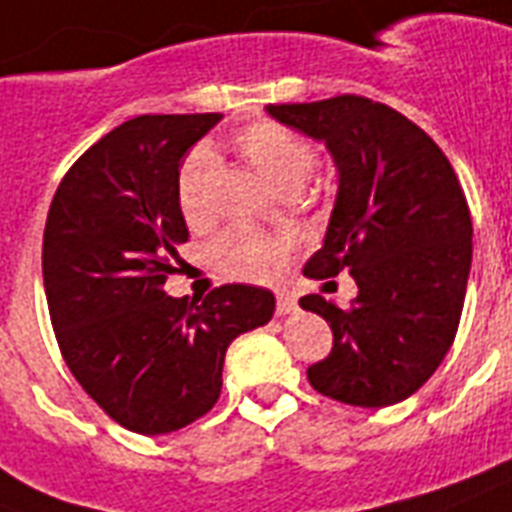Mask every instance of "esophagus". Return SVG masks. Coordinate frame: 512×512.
<instances>
[{"label":"esophagus","mask_w":512,"mask_h":512,"mask_svg":"<svg viewBox=\"0 0 512 512\" xmlns=\"http://www.w3.org/2000/svg\"><path fill=\"white\" fill-rule=\"evenodd\" d=\"M298 311V298L293 293H277V314L287 316V314H295Z\"/></svg>","instance_id":"obj_1"}]
</instances>
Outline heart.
Instances as JSON below:
<instances>
[{
	"label": "heart",
	"mask_w": 512,
	"mask_h": 512,
	"mask_svg": "<svg viewBox=\"0 0 512 512\" xmlns=\"http://www.w3.org/2000/svg\"><path fill=\"white\" fill-rule=\"evenodd\" d=\"M235 146L253 170L280 193H298L314 170L316 154L311 143L280 122H251L235 135ZM214 175H217V156L206 146L185 159L177 177V201L190 225H204L211 217ZM290 251H293L290 235L253 230V227H232L214 240L211 259L227 277L266 282L274 280L285 269Z\"/></svg>",
	"instance_id": "obj_1"
}]
</instances>
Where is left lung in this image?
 <instances>
[{
    "mask_svg": "<svg viewBox=\"0 0 512 512\" xmlns=\"http://www.w3.org/2000/svg\"><path fill=\"white\" fill-rule=\"evenodd\" d=\"M266 112L324 143L337 170L324 243L303 274L327 280L345 269L358 285L350 308L301 298L335 335L308 382L361 408L411 398L447 356L466 298L474 225L455 170L418 125L363 96Z\"/></svg>",
    "mask_w": 512,
    "mask_h": 512,
    "instance_id": "left-lung-1",
    "label": "left lung"
}]
</instances>
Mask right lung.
I'll use <instances>...</instances> for the list:
<instances>
[{
	"mask_svg": "<svg viewBox=\"0 0 512 512\" xmlns=\"http://www.w3.org/2000/svg\"><path fill=\"white\" fill-rule=\"evenodd\" d=\"M222 114H141L94 143L54 193L44 230L52 327L80 387L135 434L209 413L230 342L264 327L274 295L222 285L172 298L170 256L188 240L177 177Z\"/></svg>",
	"mask_w": 512,
	"mask_h": 512,
	"instance_id": "add662e5",
	"label": "right lung"
}]
</instances>
